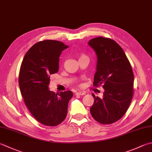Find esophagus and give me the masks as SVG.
<instances>
[{
    "label": "esophagus",
    "instance_id": "obj_1",
    "mask_svg": "<svg viewBox=\"0 0 152 152\" xmlns=\"http://www.w3.org/2000/svg\"><path fill=\"white\" fill-rule=\"evenodd\" d=\"M85 92H83V91H78L76 93L77 95H79V96H84V95H85Z\"/></svg>",
    "mask_w": 152,
    "mask_h": 152
}]
</instances>
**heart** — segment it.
<instances>
[{
	"instance_id": "heart-1",
	"label": "heart",
	"mask_w": 152,
	"mask_h": 152,
	"mask_svg": "<svg viewBox=\"0 0 152 152\" xmlns=\"http://www.w3.org/2000/svg\"><path fill=\"white\" fill-rule=\"evenodd\" d=\"M84 56H85V55H80V58H82V57H84Z\"/></svg>"
}]
</instances>
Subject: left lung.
<instances>
[{
  "label": "left lung",
  "instance_id": "left-lung-1",
  "mask_svg": "<svg viewBox=\"0 0 152 152\" xmlns=\"http://www.w3.org/2000/svg\"><path fill=\"white\" fill-rule=\"evenodd\" d=\"M97 56L94 86H103V98L93 94L94 103L90 108L98 123L109 124L126 113L133 96L134 74L123 49L109 38L98 37L88 42Z\"/></svg>",
  "mask_w": 152,
  "mask_h": 152
}]
</instances>
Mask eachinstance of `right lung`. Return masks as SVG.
Listing matches in <instances>:
<instances>
[{"label": "right lung", "mask_w": 152, "mask_h": 152, "mask_svg": "<svg viewBox=\"0 0 152 152\" xmlns=\"http://www.w3.org/2000/svg\"><path fill=\"white\" fill-rule=\"evenodd\" d=\"M68 45L58 41L43 40L34 44L23 59L19 86L23 101L33 117L45 126L61 124L67 115L71 91L56 94L49 90L51 74L58 71L59 56Z\"/></svg>", "instance_id": "right-lung-1"}]
</instances>
